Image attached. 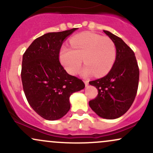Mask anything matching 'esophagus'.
Listing matches in <instances>:
<instances>
[{
    "instance_id": "esophagus-1",
    "label": "esophagus",
    "mask_w": 153,
    "mask_h": 153,
    "mask_svg": "<svg viewBox=\"0 0 153 153\" xmlns=\"http://www.w3.org/2000/svg\"><path fill=\"white\" fill-rule=\"evenodd\" d=\"M84 82H85V87L88 86V84H89V81H88V80H84Z\"/></svg>"
}]
</instances>
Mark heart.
I'll list each match as a JSON object with an SVG mask.
<instances>
[{
  "label": "heart",
  "mask_w": 153,
  "mask_h": 153,
  "mask_svg": "<svg viewBox=\"0 0 153 153\" xmlns=\"http://www.w3.org/2000/svg\"><path fill=\"white\" fill-rule=\"evenodd\" d=\"M71 48L62 47L59 51V59L68 73L75 75L82 65V76H103L111 71L117 59V47L108 37L85 32L75 35L71 39Z\"/></svg>",
  "instance_id": "heart-1"
}]
</instances>
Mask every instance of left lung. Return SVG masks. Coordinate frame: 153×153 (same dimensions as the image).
Listing matches in <instances>:
<instances>
[{"label":"left lung","mask_w":153,"mask_h":153,"mask_svg":"<svg viewBox=\"0 0 153 153\" xmlns=\"http://www.w3.org/2000/svg\"><path fill=\"white\" fill-rule=\"evenodd\" d=\"M103 32L115 44L117 59L106 76L89 82L99 91L96 98L89 101V106L100 117L114 119L124 114L134 102L140 71L130 47L110 31Z\"/></svg>","instance_id":"left-lung-1"}]
</instances>
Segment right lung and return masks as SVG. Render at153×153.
Listing matches in <instances>:
<instances>
[{"instance_id":"1","label":"right lung","mask_w":153,"mask_h":153,"mask_svg":"<svg viewBox=\"0 0 153 153\" xmlns=\"http://www.w3.org/2000/svg\"><path fill=\"white\" fill-rule=\"evenodd\" d=\"M76 29L44 34L23 55L21 75L26 98L31 108L47 120L64 117L71 108V94L85 88L82 80L67 73L59 59L63 42Z\"/></svg>"}]
</instances>
